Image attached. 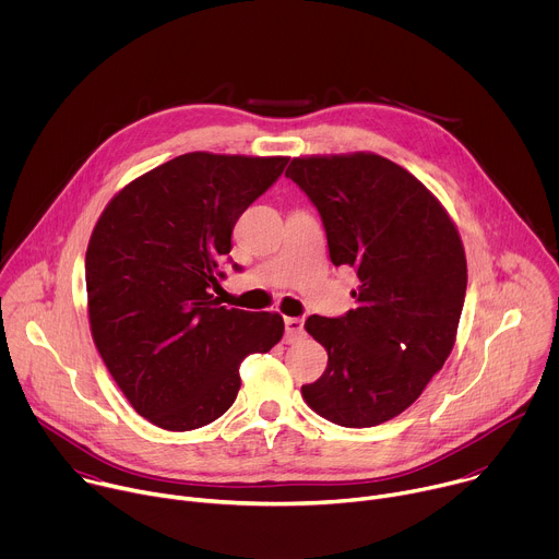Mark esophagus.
Returning a JSON list of instances; mask_svg holds the SVG:
<instances>
[{
  "label": "esophagus",
  "mask_w": 559,
  "mask_h": 559,
  "mask_svg": "<svg viewBox=\"0 0 559 559\" xmlns=\"http://www.w3.org/2000/svg\"><path fill=\"white\" fill-rule=\"evenodd\" d=\"M302 321L300 318H292V316H287L285 318V338L292 343V341H296L298 336H302Z\"/></svg>",
  "instance_id": "esophagus-1"
}]
</instances>
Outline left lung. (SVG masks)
Here are the masks:
<instances>
[{
  "label": "left lung",
  "mask_w": 559,
  "mask_h": 559,
  "mask_svg": "<svg viewBox=\"0 0 559 559\" xmlns=\"http://www.w3.org/2000/svg\"><path fill=\"white\" fill-rule=\"evenodd\" d=\"M285 177L321 214L332 263L360 278L356 309L305 321L328 369L302 397L334 425H382L418 401L453 349L466 294L457 227L412 173L373 152L296 156Z\"/></svg>",
  "instance_id": "left-lung-1"
}]
</instances>
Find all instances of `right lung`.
<instances>
[{
	"instance_id": "obj_1",
	"label": "right lung",
	"mask_w": 559,
	"mask_h": 559,
	"mask_svg": "<svg viewBox=\"0 0 559 559\" xmlns=\"http://www.w3.org/2000/svg\"><path fill=\"white\" fill-rule=\"evenodd\" d=\"M287 156L188 152L128 183L86 252L93 341L139 416L168 431L221 418L238 367L285 332L276 311L223 307L212 287L231 229L285 170ZM234 270H241L234 263Z\"/></svg>"
}]
</instances>
